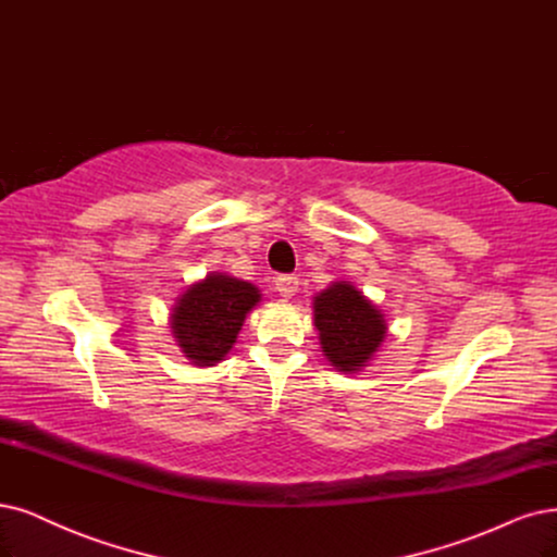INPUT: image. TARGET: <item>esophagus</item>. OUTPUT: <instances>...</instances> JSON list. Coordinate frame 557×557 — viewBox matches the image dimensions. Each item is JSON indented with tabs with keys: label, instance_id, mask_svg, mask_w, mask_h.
Returning a JSON list of instances; mask_svg holds the SVG:
<instances>
[{
	"label": "esophagus",
	"instance_id": "34e87169",
	"mask_svg": "<svg viewBox=\"0 0 557 557\" xmlns=\"http://www.w3.org/2000/svg\"><path fill=\"white\" fill-rule=\"evenodd\" d=\"M275 289L280 292V296L292 298L298 292V277L296 275H277L275 277Z\"/></svg>",
	"mask_w": 557,
	"mask_h": 557
}]
</instances>
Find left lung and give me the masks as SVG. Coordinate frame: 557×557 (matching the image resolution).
Returning a JSON list of instances; mask_svg holds the SVG:
<instances>
[{"mask_svg": "<svg viewBox=\"0 0 557 557\" xmlns=\"http://www.w3.org/2000/svg\"><path fill=\"white\" fill-rule=\"evenodd\" d=\"M314 325L323 356L344 374L367 367L387 333L381 310L348 282H335L314 298Z\"/></svg>", "mask_w": 557, "mask_h": 557, "instance_id": "left-lung-1", "label": "left lung"}]
</instances>
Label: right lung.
<instances>
[{
	"label": "right lung",
	"mask_w": 557,
	"mask_h": 557,
	"mask_svg": "<svg viewBox=\"0 0 557 557\" xmlns=\"http://www.w3.org/2000/svg\"><path fill=\"white\" fill-rule=\"evenodd\" d=\"M261 300L255 284L211 273L193 284L172 310V335L197 367H211L232 351L245 314Z\"/></svg>",
	"instance_id": "right-lung-1"
}]
</instances>
